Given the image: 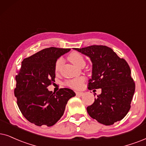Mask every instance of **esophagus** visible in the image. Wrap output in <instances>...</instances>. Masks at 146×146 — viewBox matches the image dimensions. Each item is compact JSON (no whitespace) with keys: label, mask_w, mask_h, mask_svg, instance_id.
<instances>
[{"label":"esophagus","mask_w":146,"mask_h":146,"mask_svg":"<svg viewBox=\"0 0 146 146\" xmlns=\"http://www.w3.org/2000/svg\"><path fill=\"white\" fill-rule=\"evenodd\" d=\"M84 94V93L82 92H76V95L77 96H82Z\"/></svg>","instance_id":"1"}]
</instances>
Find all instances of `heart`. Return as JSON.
<instances>
[{
	"mask_svg": "<svg viewBox=\"0 0 146 146\" xmlns=\"http://www.w3.org/2000/svg\"><path fill=\"white\" fill-rule=\"evenodd\" d=\"M69 59L72 63H73L75 65L80 67L83 64H85V60L84 58L83 57L82 54L79 53L77 52H71V54L69 55ZM64 63V59L62 57H60L58 59L56 60V62H55L54 66V70L56 73H58L60 71V68H61L62 65ZM85 79L83 77H76V78L69 79L64 82V84L66 86L69 87V88H73V89H80L83 86Z\"/></svg>",
	"mask_w": 146,
	"mask_h": 146,
	"instance_id": "obj_1",
	"label": "heart"
}]
</instances>
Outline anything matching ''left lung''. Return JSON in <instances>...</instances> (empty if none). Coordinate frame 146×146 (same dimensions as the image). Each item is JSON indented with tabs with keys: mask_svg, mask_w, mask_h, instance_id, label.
I'll return each instance as SVG.
<instances>
[{
	"mask_svg": "<svg viewBox=\"0 0 146 146\" xmlns=\"http://www.w3.org/2000/svg\"><path fill=\"white\" fill-rule=\"evenodd\" d=\"M75 50L90 57L92 62L88 89L102 90L94 102L87 107L89 115L105 125L122 120L130 110L135 88L128 63L106 46L93 45Z\"/></svg>",
	"mask_w": 146,
	"mask_h": 146,
	"instance_id": "1",
	"label": "left lung"
}]
</instances>
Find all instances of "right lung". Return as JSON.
Wrapping results in <instances>:
<instances>
[{"instance_id":"1","label":"right lung","mask_w":146,"mask_h":146,"mask_svg":"<svg viewBox=\"0 0 146 146\" xmlns=\"http://www.w3.org/2000/svg\"><path fill=\"white\" fill-rule=\"evenodd\" d=\"M70 50L48 48L21 62L15 76V96L23 117L37 126L54 125L63 115L68 100L75 96L69 88L56 93L47 89L54 82L56 60Z\"/></svg>"}]
</instances>
